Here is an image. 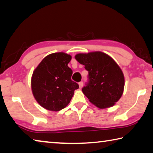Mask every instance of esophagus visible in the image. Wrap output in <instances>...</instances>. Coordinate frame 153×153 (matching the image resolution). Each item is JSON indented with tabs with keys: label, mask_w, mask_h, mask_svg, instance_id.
Instances as JSON below:
<instances>
[{
	"label": "esophagus",
	"mask_w": 153,
	"mask_h": 153,
	"mask_svg": "<svg viewBox=\"0 0 153 153\" xmlns=\"http://www.w3.org/2000/svg\"><path fill=\"white\" fill-rule=\"evenodd\" d=\"M83 85H84V83H83V82H80L79 83V88H82L83 87Z\"/></svg>",
	"instance_id": "esophagus-1"
}]
</instances>
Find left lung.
<instances>
[{
    "instance_id": "obj_1",
    "label": "left lung",
    "mask_w": 153,
    "mask_h": 153,
    "mask_svg": "<svg viewBox=\"0 0 153 153\" xmlns=\"http://www.w3.org/2000/svg\"><path fill=\"white\" fill-rule=\"evenodd\" d=\"M75 58L88 71L89 82L82 91L89 101L100 109L113 106L124 88V76L119 65L101 51L78 53Z\"/></svg>"
}]
</instances>
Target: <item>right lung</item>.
Returning a JSON list of instances; mask_svg holds the SVG:
<instances>
[{
  "label": "right lung",
  "mask_w": 153,
  "mask_h": 153,
  "mask_svg": "<svg viewBox=\"0 0 153 153\" xmlns=\"http://www.w3.org/2000/svg\"><path fill=\"white\" fill-rule=\"evenodd\" d=\"M71 59V55L65 53H53L44 58L33 71V95L45 109L55 112L62 110L79 88L71 79L73 71L68 67Z\"/></svg>",
  "instance_id": "add662e5"
}]
</instances>
